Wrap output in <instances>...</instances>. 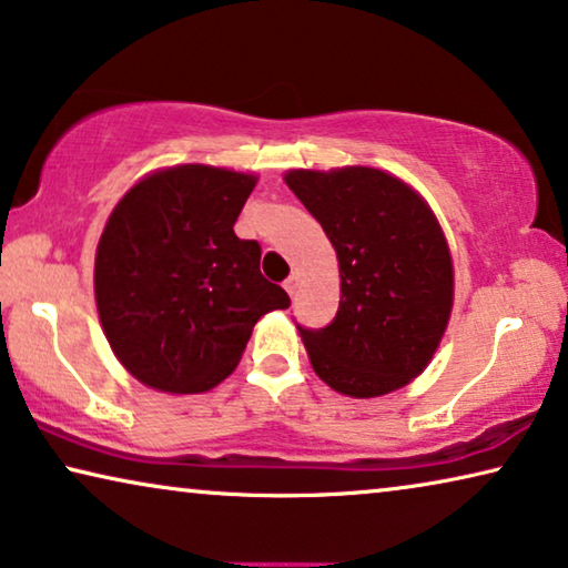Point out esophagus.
<instances>
[{
  "label": "esophagus",
  "mask_w": 568,
  "mask_h": 568,
  "mask_svg": "<svg viewBox=\"0 0 568 568\" xmlns=\"http://www.w3.org/2000/svg\"><path fill=\"white\" fill-rule=\"evenodd\" d=\"M298 283H301V277H298V273H293V275H291V277H287V281L283 283V287H285V291H287V293H291V295H293L295 291H298Z\"/></svg>",
  "instance_id": "1"
}]
</instances>
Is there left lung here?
I'll use <instances>...</instances> for the list:
<instances>
[{"mask_svg":"<svg viewBox=\"0 0 568 568\" xmlns=\"http://www.w3.org/2000/svg\"><path fill=\"white\" fill-rule=\"evenodd\" d=\"M285 183L324 226L342 275L332 324L298 326L316 375L352 397L408 385L452 313V257L436 216L410 185L375 168L291 171Z\"/></svg>","mask_w":568,"mask_h":568,"instance_id":"obj_1","label":"left lung"}]
</instances>
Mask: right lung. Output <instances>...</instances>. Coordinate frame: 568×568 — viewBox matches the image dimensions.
Here are the masks:
<instances>
[{
  "label": "right lung",
  "mask_w": 568,
  "mask_h": 568,
  "mask_svg": "<svg viewBox=\"0 0 568 568\" xmlns=\"http://www.w3.org/2000/svg\"><path fill=\"white\" fill-rule=\"evenodd\" d=\"M255 175L178 165L116 203L97 250L94 291L116 359L163 393H203L240 362L267 311L287 308L260 273V244L234 222Z\"/></svg>",
  "instance_id": "right-lung-1"
}]
</instances>
